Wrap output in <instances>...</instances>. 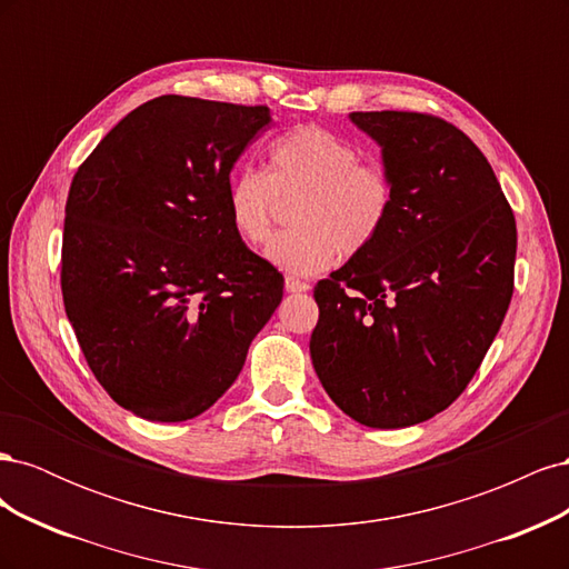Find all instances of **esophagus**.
I'll return each mask as SVG.
<instances>
[{"label":"esophagus","instance_id":"1","mask_svg":"<svg viewBox=\"0 0 569 569\" xmlns=\"http://www.w3.org/2000/svg\"><path fill=\"white\" fill-rule=\"evenodd\" d=\"M284 289L289 291V295H301V291L311 289V284L299 280V278H291V274H289V278H284Z\"/></svg>","mask_w":569,"mask_h":569}]
</instances>
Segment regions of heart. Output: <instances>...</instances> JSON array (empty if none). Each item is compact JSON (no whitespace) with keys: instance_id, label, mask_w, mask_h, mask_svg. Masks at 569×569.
<instances>
[{"instance_id":"heart-1","label":"heart","mask_w":569,"mask_h":569,"mask_svg":"<svg viewBox=\"0 0 569 569\" xmlns=\"http://www.w3.org/2000/svg\"><path fill=\"white\" fill-rule=\"evenodd\" d=\"M297 228L272 237L266 258L289 274H318L337 256L363 253L382 234L396 201L393 178L380 161L320 126H299L268 149L263 170L242 168L226 187L232 232L247 244H263L280 201H291Z\"/></svg>"}]
</instances>
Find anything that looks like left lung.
Listing matches in <instances>:
<instances>
[{
    "label": "left lung",
    "mask_w": 569,
    "mask_h": 569,
    "mask_svg": "<svg viewBox=\"0 0 569 569\" xmlns=\"http://www.w3.org/2000/svg\"><path fill=\"white\" fill-rule=\"evenodd\" d=\"M396 184L382 234L313 289L311 358L356 422L399 429L449 408L512 299L518 228L485 153L449 120L353 111Z\"/></svg>",
    "instance_id": "8db88e82"
}]
</instances>
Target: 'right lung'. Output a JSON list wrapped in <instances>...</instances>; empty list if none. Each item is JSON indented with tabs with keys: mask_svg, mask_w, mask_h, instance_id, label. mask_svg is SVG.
Segmentation results:
<instances>
[{
	"mask_svg": "<svg viewBox=\"0 0 569 569\" xmlns=\"http://www.w3.org/2000/svg\"><path fill=\"white\" fill-rule=\"evenodd\" d=\"M268 107L163 94L130 111L68 189L61 295L84 360L144 420L211 408L282 301L232 232L226 187Z\"/></svg>",
	"mask_w": 569,
	"mask_h": 569,
	"instance_id": "obj_1",
	"label": "right lung"
}]
</instances>
